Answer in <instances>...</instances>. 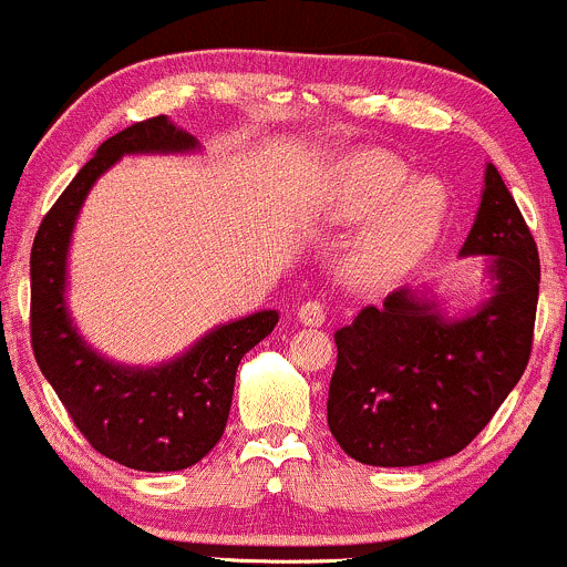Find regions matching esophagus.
Segmentation results:
<instances>
[{
	"label": "esophagus",
	"instance_id": "34e87169",
	"mask_svg": "<svg viewBox=\"0 0 567 567\" xmlns=\"http://www.w3.org/2000/svg\"><path fill=\"white\" fill-rule=\"evenodd\" d=\"M297 319H300L306 327H322L324 324V308L319 306V302L308 300L297 308Z\"/></svg>",
	"mask_w": 567,
	"mask_h": 567
}]
</instances>
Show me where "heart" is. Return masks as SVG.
I'll return each instance as SVG.
<instances>
[{
    "mask_svg": "<svg viewBox=\"0 0 567 567\" xmlns=\"http://www.w3.org/2000/svg\"><path fill=\"white\" fill-rule=\"evenodd\" d=\"M322 209L336 224H363L343 243L349 281L390 284L417 267L440 240L447 196L436 179L412 177L379 150L338 157L322 179Z\"/></svg>",
    "mask_w": 567,
    "mask_h": 567,
    "instance_id": "1",
    "label": "heart"
}]
</instances>
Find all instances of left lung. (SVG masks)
I'll use <instances>...</instances> for the list:
<instances>
[{"label":"left lung","mask_w":567,"mask_h":567,"mask_svg":"<svg viewBox=\"0 0 567 567\" xmlns=\"http://www.w3.org/2000/svg\"><path fill=\"white\" fill-rule=\"evenodd\" d=\"M481 256L488 295L447 317L434 289L390 291L336 332L327 425L347 456L371 466H420L464 451L527 369L540 261L494 163L458 250Z\"/></svg>","instance_id":"left-lung-1"}]
</instances>
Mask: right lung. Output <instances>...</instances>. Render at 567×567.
Returning a JSON list of instances; mask_svg holds the SVG:
<instances>
[{
	"label": "right lung",
	"mask_w": 567,
	"mask_h": 567,
	"mask_svg": "<svg viewBox=\"0 0 567 567\" xmlns=\"http://www.w3.org/2000/svg\"><path fill=\"white\" fill-rule=\"evenodd\" d=\"M198 150V138L168 116L136 122L111 136L49 209L29 259L32 349L40 371L97 453L142 472L188 470L213 451L229 420L237 365L270 336L278 311H256L213 327L166 363H114L86 343L70 317V243L92 185L120 157Z\"/></svg>",
	"instance_id": "right-lung-1"
}]
</instances>
